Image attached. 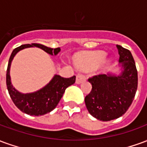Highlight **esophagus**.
Wrapping results in <instances>:
<instances>
[{
  "instance_id": "esophagus-1",
  "label": "esophagus",
  "mask_w": 147,
  "mask_h": 147,
  "mask_svg": "<svg viewBox=\"0 0 147 147\" xmlns=\"http://www.w3.org/2000/svg\"><path fill=\"white\" fill-rule=\"evenodd\" d=\"M85 80H86V76H85L83 74L80 73V74H78V75L76 76V83H78V84L81 83Z\"/></svg>"
}]
</instances>
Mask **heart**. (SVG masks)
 <instances>
[{"mask_svg": "<svg viewBox=\"0 0 147 147\" xmlns=\"http://www.w3.org/2000/svg\"><path fill=\"white\" fill-rule=\"evenodd\" d=\"M106 57L105 52L97 51L83 55L76 60L77 66L83 69H91L101 64Z\"/></svg>", "mask_w": 147, "mask_h": 147, "instance_id": "heart-1", "label": "heart"}]
</instances>
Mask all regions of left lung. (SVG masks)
I'll use <instances>...</instances> for the list:
<instances>
[{
    "label": "left lung",
    "instance_id": "left-lung-1",
    "mask_svg": "<svg viewBox=\"0 0 147 147\" xmlns=\"http://www.w3.org/2000/svg\"><path fill=\"white\" fill-rule=\"evenodd\" d=\"M123 70L119 76L97 75L88 81L92 90L85 98V103L90 115L102 121L119 118L131 105L137 86L138 72L131 53L117 45Z\"/></svg>",
    "mask_w": 147,
    "mask_h": 147
}]
</instances>
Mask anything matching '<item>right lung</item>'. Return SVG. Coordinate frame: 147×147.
I'll use <instances>...</instances> for the list:
<instances>
[{
	"mask_svg": "<svg viewBox=\"0 0 147 147\" xmlns=\"http://www.w3.org/2000/svg\"><path fill=\"white\" fill-rule=\"evenodd\" d=\"M38 47L50 55H57L61 51V48L52 49L38 43L26 44L16 48L11 53L8 61L7 73H6V84L9 95L16 106L23 113L31 116H42L53 110L67 87L72 85L76 82V76L64 78L61 76L55 75L49 83L36 92L29 94H22L15 89L11 85L10 78V67L15 55L21 49L28 47Z\"/></svg>",
	"mask_w": 147,
	"mask_h": 147,
	"instance_id": "obj_1",
	"label": "right lung"
}]
</instances>
